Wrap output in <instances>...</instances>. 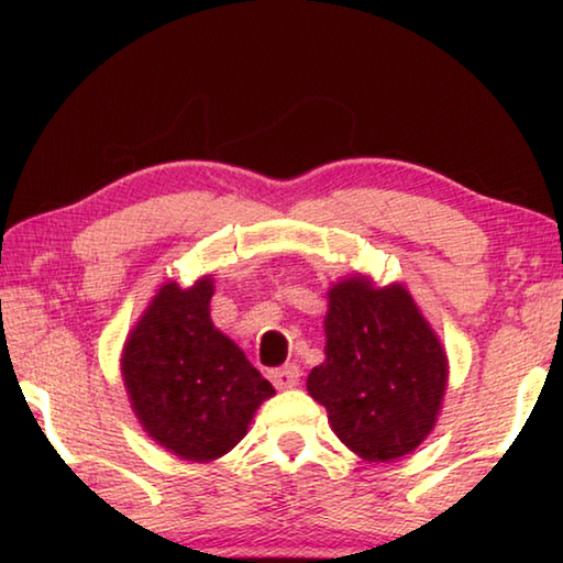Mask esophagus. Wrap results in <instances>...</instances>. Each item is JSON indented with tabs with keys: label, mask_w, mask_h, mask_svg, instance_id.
Returning <instances> with one entry per match:
<instances>
[{
	"label": "esophagus",
	"mask_w": 563,
	"mask_h": 563,
	"mask_svg": "<svg viewBox=\"0 0 563 563\" xmlns=\"http://www.w3.org/2000/svg\"><path fill=\"white\" fill-rule=\"evenodd\" d=\"M271 383L278 389H292L300 383V367L298 365H285L271 373Z\"/></svg>",
	"instance_id": "1"
}]
</instances>
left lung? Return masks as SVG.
<instances>
[{
  "mask_svg": "<svg viewBox=\"0 0 563 563\" xmlns=\"http://www.w3.org/2000/svg\"><path fill=\"white\" fill-rule=\"evenodd\" d=\"M450 360L402 283L355 273L330 285L325 360L308 375L332 432L365 462L415 452L442 412Z\"/></svg>",
  "mask_w": 563,
  "mask_h": 563,
  "instance_id": "8db88e82",
  "label": "left lung"
}]
</instances>
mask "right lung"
Segmentation results:
<instances>
[{
	"instance_id": "1",
	"label": "right lung",
	"mask_w": 563,
	"mask_h": 563,
	"mask_svg": "<svg viewBox=\"0 0 563 563\" xmlns=\"http://www.w3.org/2000/svg\"><path fill=\"white\" fill-rule=\"evenodd\" d=\"M213 278L168 280L121 350V377L144 432L184 462H213L243 440L275 395L235 342L211 320Z\"/></svg>"
}]
</instances>
